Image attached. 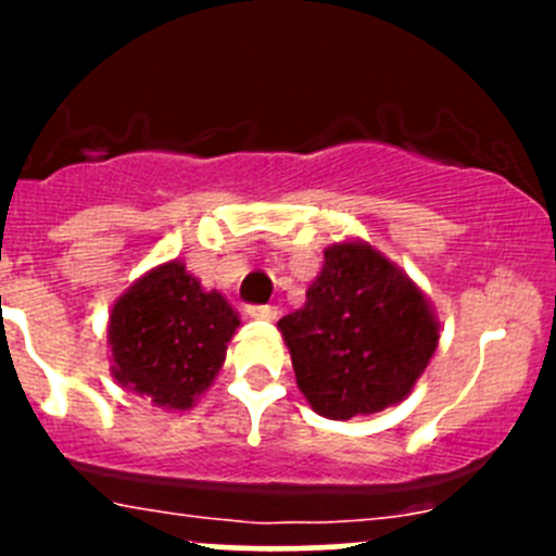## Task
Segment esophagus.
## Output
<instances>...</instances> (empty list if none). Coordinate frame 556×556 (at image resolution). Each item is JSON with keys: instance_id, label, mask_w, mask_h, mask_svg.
<instances>
[{"instance_id": "obj_1", "label": "esophagus", "mask_w": 556, "mask_h": 556, "mask_svg": "<svg viewBox=\"0 0 556 556\" xmlns=\"http://www.w3.org/2000/svg\"><path fill=\"white\" fill-rule=\"evenodd\" d=\"M252 319H277V306H247Z\"/></svg>"}]
</instances>
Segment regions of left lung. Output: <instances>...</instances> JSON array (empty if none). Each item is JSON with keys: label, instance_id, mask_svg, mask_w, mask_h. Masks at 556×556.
Instances as JSON below:
<instances>
[{"label": "left lung", "instance_id": "left-lung-1", "mask_svg": "<svg viewBox=\"0 0 556 556\" xmlns=\"http://www.w3.org/2000/svg\"><path fill=\"white\" fill-rule=\"evenodd\" d=\"M306 304L279 330L295 382L325 419L384 412L414 390L439 346V319L422 290L368 242H336Z\"/></svg>", "mask_w": 556, "mask_h": 556}]
</instances>
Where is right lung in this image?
<instances>
[{
    "instance_id": "add662e5",
    "label": "right lung",
    "mask_w": 556,
    "mask_h": 556,
    "mask_svg": "<svg viewBox=\"0 0 556 556\" xmlns=\"http://www.w3.org/2000/svg\"><path fill=\"white\" fill-rule=\"evenodd\" d=\"M239 314L204 290L182 261L161 263L115 301L106 325L110 371L153 406L188 412L226 363Z\"/></svg>"
}]
</instances>
